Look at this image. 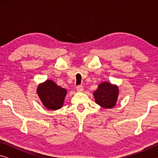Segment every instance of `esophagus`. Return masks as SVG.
Wrapping results in <instances>:
<instances>
[{"label":"esophagus","instance_id":"esophagus-1","mask_svg":"<svg viewBox=\"0 0 158 158\" xmlns=\"http://www.w3.org/2000/svg\"><path fill=\"white\" fill-rule=\"evenodd\" d=\"M76 89L77 90V91L79 92H82L83 90H84V88H83L82 85H77Z\"/></svg>","mask_w":158,"mask_h":158}]
</instances>
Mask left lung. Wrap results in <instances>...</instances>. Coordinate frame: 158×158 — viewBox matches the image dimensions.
<instances>
[{
  "label": "left lung",
  "instance_id": "obj_1",
  "mask_svg": "<svg viewBox=\"0 0 158 158\" xmlns=\"http://www.w3.org/2000/svg\"><path fill=\"white\" fill-rule=\"evenodd\" d=\"M119 94L118 85L107 81L102 82L98 89L93 92L95 103L101 107L111 109L116 105Z\"/></svg>",
  "mask_w": 158,
  "mask_h": 158
}]
</instances>
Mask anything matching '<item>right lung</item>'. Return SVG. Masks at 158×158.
<instances>
[{
  "label": "right lung",
  "mask_w": 158,
  "mask_h": 158,
  "mask_svg": "<svg viewBox=\"0 0 158 158\" xmlns=\"http://www.w3.org/2000/svg\"><path fill=\"white\" fill-rule=\"evenodd\" d=\"M37 93L43 105L49 110H57L63 105L67 94L65 89L47 79L37 86Z\"/></svg>",
  "instance_id": "right-lung-1"
}]
</instances>
